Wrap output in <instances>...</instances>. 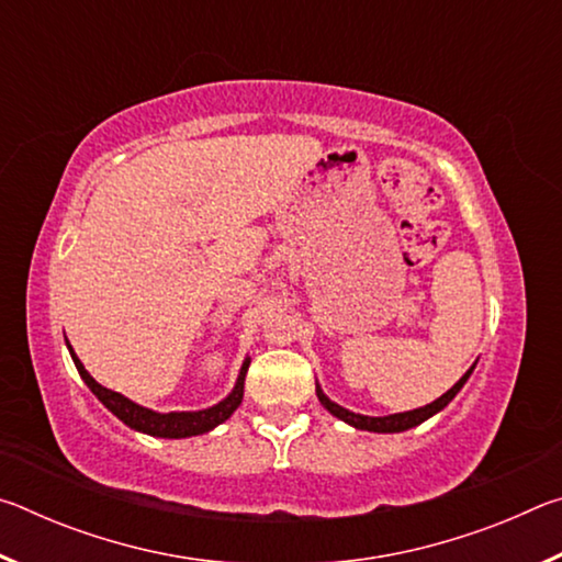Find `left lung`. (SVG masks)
<instances>
[{"label": "left lung", "mask_w": 562, "mask_h": 562, "mask_svg": "<svg viewBox=\"0 0 562 562\" xmlns=\"http://www.w3.org/2000/svg\"><path fill=\"white\" fill-rule=\"evenodd\" d=\"M473 369H475V361L471 364L469 372H465V374L459 379V382H456V384L449 389V392H446V394H441L439 398H436V402L426 404V406H418V408H412V412H402V414H389V416H367V414H355V412H349V408L339 406L337 402H331V398H329L325 392H322V386H319V384H317V398H319V404L325 406L331 416H337L339 422H345V424H349V426H355V429H359V431H374V434H402V431L414 429V426H418V424H424L426 418L436 416V414L441 412V408L449 406V404L453 402V396L461 392L465 382H469V376L473 374Z\"/></svg>", "instance_id": "left-lung-1"}]
</instances>
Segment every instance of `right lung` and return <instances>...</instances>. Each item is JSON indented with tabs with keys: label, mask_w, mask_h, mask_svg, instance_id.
<instances>
[{
	"label": "right lung",
	"mask_w": 562,
	"mask_h": 562,
	"mask_svg": "<svg viewBox=\"0 0 562 562\" xmlns=\"http://www.w3.org/2000/svg\"><path fill=\"white\" fill-rule=\"evenodd\" d=\"M66 347H69V355L74 359L76 369H79V374L83 379V384H87L93 396L99 398V402L109 408V412L121 418L123 424L128 426L133 431H140V434H148V436H156V439H190V436H201L213 431L215 426H221L223 422H227L235 414V408L243 404V392H245V374H247V367H250V357L243 359V367L240 372H237L235 379V386L231 389V394L221 402L207 406V408H198V412H154V408L148 406H140L136 402H131L128 396H123L119 392H111V389L101 386L97 379H93L87 367L81 364V359L76 357L74 347L66 341Z\"/></svg>",
	"instance_id": "1"
}]
</instances>
